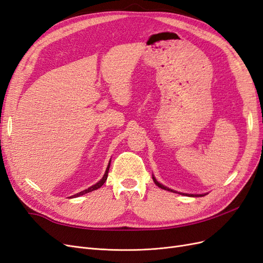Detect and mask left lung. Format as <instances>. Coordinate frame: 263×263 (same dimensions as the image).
Wrapping results in <instances>:
<instances>
[{
    "mask_svg": "<svg viewBox=\"0 0 263 263\" xmlns=\"http://www.w3.org/2000/svg\"><path fill=\"white\" fill-rule=\"evenodd\" d=\"M153 180H154V182L156 183V185L157 186H159V187H161V189H163V190H166V191H170V192H174V193H179V194H182V195H189V196H204V195H206V194H186V193H180V192H176V191H173V190H171V189H169V187H166V186H164V185H162L161 183H159L157 180H156V178L153 176Z\"/></svg>",
    "mask_w": 263,
    "mask_h": 263,
    "instance_id": "8db88e82",
    "label": "left lung"
}]
</instances>
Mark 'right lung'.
<instances>
[{
  "mask_svg": "<svg viewBox=\"0 0 263 263\" xmlns=\"http://www.w3.org/2000/svg\"><path fill=\"white\" fill-rule=\"evenodd\" d=\"M109 165H110V161L108 162V165H107V168H106V171H105V173H104V176H103V178L97 183V184H94V185L90 186L89 189H86V190H84V191H81L80 193L74 194L73 197H78V196H80V195H83V194H86V193H89V192H92V191H94V190L100 189L103 184H104L105 181L107 180V173H108V170H109ZM70 197H72V196H70Z\"/></svg>",
  "mask_w": 263,
  "mask_h": 263,
  "instance_id": "right-lung-1",
  "label": "right lung"
}]
</instances>
